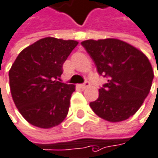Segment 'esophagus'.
<instances>
[{
    "mask_svg": "<svg viewBox=\"0 0 158 158\" xmlns=\"http://www.w3.org/2000/svg\"><path fill=\"white\" fill-rule=\"evenodd\" d=\"M89 86V81H85L83 84H80V85H79V87H80L82 89H85L88 88Z\"/></svg>",
    "mask_w": 158,
    "mask_h": 158,
    "instance_id": "esophagus-1",
    "label": "esophagus"
}]
</instances>
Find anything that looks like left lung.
Here are the masks:
<instances>
[{
  "label": "left lung",
  "instance_id": "obj_1",
  "mask_svg": "<svg viewBox=\"0 0 158 158\" xmlns=\"http://www.w3.org/2000/svg\"><path fill=\"white\" fill-rule=\"evenodd\" d=\"M81 45L93 60L98 74L108 78L90 108L109 122L123 121L133 116L148 97L154 79L147 56L117 39L88 40Z\"/></svg>",
  "mask_w": 158,
  "mask_h": 158
}]
</instances>
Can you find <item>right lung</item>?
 Returning <instances> with one entry per match:
<instances>
[{
    "mask_svg": "<svg viewBox=\"0 0 158 158\" xmlns=\"http://www.w3.org/2000/svg\"><path fill=\"white\" fill-rule=\"evenodd\" d=\"M76 40L52 37L25 48L9 71L12 99L30 124L50 128L68 115L75 86L60 82L65 60L78 45Z\"/></svg>",
    "mask_w": 158,
    "mask_h": 158,
    "instance_id": "right-lung-1",
    "label": "right lung"
}]
</instances>
